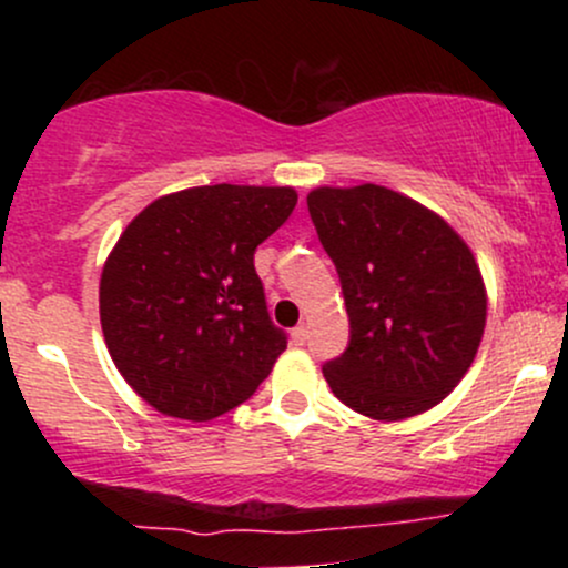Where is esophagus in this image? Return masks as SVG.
Listing matches in <instances>:
<instances>
[{"instance_id": "1", "label": "esophagus", "mask_w": 568, "mask_h": 568, "mask_svg": "<svg viewBox=\"0 0 568 568\" xmlns=\"http://www.w3.org/2000/svg\"><path fill=\"white\" fill-rule=\"evenodd\" d=\"M306 338H310V331H306V325H296V328L291 331V342L296 344V347H304Z\"/></svg>"}]
</instances>
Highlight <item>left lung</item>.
<instances>
[{"mask_svg":"<svg viewBox=\"0 0 568 568\" xmlns=\"http://www.w3.org/2000/svg\"><path fill=\"white\" fill-rule=\"evenodd\" d=\"M306 207L349 315L347 349L323 366L334 395L384 422L433 408L484 336L486 288L470 247L387 186H321Z\"/></svg>","mask_w":568,"mask_h":568,"instance_id":"1","label":"left lung"}]
</instances>
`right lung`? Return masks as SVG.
Wrapping results in <instances>:
<instances>
[{
	"label": "right lung",
	"instance_id": "1",
	"mask_svg": "<svg viewBox=\"0 0 568 568\" xmlns=\"http://www.w3.org/2000/svg\"><path fill=\"white\" fill-rule=\"evenodd\" d=\"M288 186H194L128 224L101 275V328L160 414L207 422L258 389L288 336L272 323L256 247L296 207Z\"/></svg>",
	"mask_w": 568,
	"mask_h": 568
}]
</instances>
